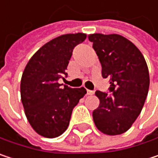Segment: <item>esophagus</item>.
Returning a JSON list of instances; mask_svg holds the SVG:
<instances>
[{
    "instance_id": "1",
    "label": "esophagus",
    "mask_w": 158,
    "mask_h": 158,
    "mask_svg": "<svg viewBox=\"0 0 158 158\" xmlns=\"http://www.w3.org/2000/svg\"><path fill=\"white\" fill-rule=\"evenodd\" d=\"M87 94L88 95H93L94 94V91L93 90H90V89H87Z\"/></svg>"
}]
</instances>
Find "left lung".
Here are the masks:
<instances>
[{
	"instance_id": "left-lung-1",
	"label": "left lung",
	"mask_w": 158,
	"mask_h": 158,
	"mask_svg": "<svg viewBox=\"0 0 158 158\" xmlns=\"http://www.w3.org/2000/svg\"><path fill=\"white\" fill-rule=\"evenodd\" d=\"M89 40L102 64V76L110 84V93L95 92L100 105L92 112L93 121L103 134H123L140 114L148 93L146 62L140 50L122 35L93 34Z\"/></svg>"
}]
</instances>
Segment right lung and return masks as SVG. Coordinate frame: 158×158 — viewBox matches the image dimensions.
Masks as SVG:
<instances>
[{
  "label": "right lung",
  "instance_id": "add662e5",
  "mask_svg": "<svg viewBox=\"0 0 158 158\" xmlns=\"http://www.w3.org/2000/svg\"><path fill=\"white\" fill-rule=\"evenodd\" d=\"M87 35L82 33L58 36L40 48L27 63L21 79V99L34 130L48 138L57 137L68 128L74 107L87 93L81 88L58 83L67 78L66 69L73 49Z\"/></svg>",
  "mask_w": 158,
  "mask_h": 158
}]
</instances>
